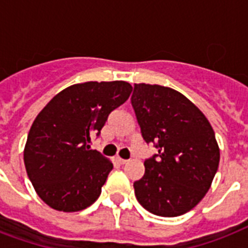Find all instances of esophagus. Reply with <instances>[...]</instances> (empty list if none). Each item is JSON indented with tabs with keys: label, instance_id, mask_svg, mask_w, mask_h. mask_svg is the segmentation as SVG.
Returning a JSON list of instances; mask_svg holds the SVG:
<instances>
[{
	"label": "esophagus",
	"instance_id": "1",
	"mask_svg": "<svg viewBox=\"0 0 248 248\" xmlns=\"http://www.w3.org/2000/svg\"><path fill=\"white\" fill-rule=\"evenodd\" d=\"M117 161H118V162H120L121 165H124V163H127V162H128L127 159H124V158H121V157H118V158H117Z\"/></svg>",
	"mask_w": 248,
	"mask_h": 248
}]
</instances>
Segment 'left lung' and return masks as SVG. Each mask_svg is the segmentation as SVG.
I'll return each instance as SVG.
<instances>
[{"label": "left lung", "instance_id": "1", "mask_svg": "<svg viewBox=\"0 0 248 248\" xmlns=\"http://www.w3.org/2000/svg\"><path fill=\"white\" fill-rule=\"evenodd\" d=\"M131 104L143 139L158 149L144 161V176L134 183L136 200L163 217L190 211L206 196L219 167L212 126L188 97L165 86L135 83Z\"/></svg>", "mask_w": 248, "mask_h": 248}]
</instances>
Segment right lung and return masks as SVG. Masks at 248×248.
I'll return each instance as SVG.
<instances>
[{
  "mask_svg": "<svg viewBox=\"0 0 248 248\" xmlns=\"http://www.w3.org/2000/svg\"><path fill=\"white\" fill-rule=\"evenodd\" d=\"M124 81L76 83L48 101L29 130L24 165L41 200L56 211L85 210L99 198L113 163L90 149L109 113L127 100Z\"/></svg>",
  "mask_w": 248,
  "mask_h": 248,
  "instance_id": "add662e5",
  "label": "right lung"
}]
</instances>
